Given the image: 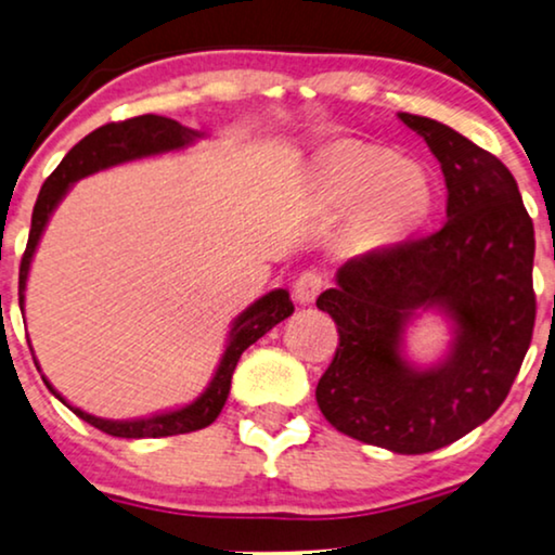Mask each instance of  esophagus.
Returning <instances> with one entry per match:
<instances>
[{
    "instance_id": "esophagus-1",
    "label": "esophagus",
    "mask_w": 555,
    "mask_h": 555,
    "mask_svg": "<svg viewBox=\"0 0 555 555\" xmlns=\"http://www.w3.org/2000/svg\"><path fill=\"white\" fill-rule=\"evenodd\" d=\"M323 285H325L323 272H318V270L300 272L298 280H295V283H293L295 300L302 302V306H306V302H313L318 298V293L323 291Z\"/></svg>"
}]
</instances>
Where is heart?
<instances>
[{"label":"heart","mask_w":555,"mask_h":555,"mask_svg":"<svg viewBox=\"0 0 555 555\" xmlns=\"http://www.w3.org/2000/svg\"><path fill=\"white\" fill-rule=\"evenodd\" d=\"M393 166V158L384 151H346L333 156L323 169L325 189L333 199H353L366 192L374 181ZM427 196L424 179L414 169L399 166L378 184L374 202V217L382 222H399L420 211Z\"/></svg>","instance_id":"1"}]
</instances>
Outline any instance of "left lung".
I'll list each match as a JSON object with an SVG mask.
<instances>
[{"label": "left lung", "instance_id": "1", "mask_svg": "<svg viewBox=\"0 0 555 555\" xmlns=\"http://www.w3.org/2000/svg\"><path fill=\"white\" fill-rule=\"evenodd\" d=\"M442 166L447 222L336 272L315 306L338 325V348L315 389L325 420L399 454L435 452L488 422L526 359L535 325L533 219L507 166L439 120L399 113ZM453 318L437 367L400 356L416 309Z\"/></svg>", "mask_w": 555, "mask_h": 555}]
</instances>
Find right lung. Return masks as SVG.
Instances as JSON below:
<instances>
[{"mask_svg": "<svg viewBox=\"0 0 555 555\" xmlns=\"http://www.w3.org/2000/svg\"><path fill=\"white\" fill-rule=\"evenodd\" d=\"M194 139H199V133L189 131L177 120L164 118V116H139L118 120V124H105L95 128L93 133H88L86 139L67 151V156L60 162L55 171L50 173L48 181H44L40 189V196H37L35 209H33V227H29V240L27 249L22 255L20 264V308H25V285H27V272L29 262H33V255L37 249V242H40L44 227H48V219L52 209L57 207L60 199L67 194L75 181L88 177V173H95L101 169H108V166L133 162V158L143 156H156L166 154V151L184 149ZM293 300L287 291L278 287L268 295H262L260 300H255L247 310H242L234 321L230 338H227V348L222 353V361L211 376V382L199 399H194L192 404L173 409V412L154 414L146 416V420H131V422H113V420H101V416H93L82 409L67 404V401L60 397V393L52 389V384L44 378L48 389L55 393V397L63 401L67 409H73L75 414L80 416L82 422L93 424L95 429L105 431L111 437H126V439H146V437H171V435H186V431H196L209 427L211 422L217 420L219 412H222L227 397H230L232 386V374L234 366H237L240 356L245 348L255 344L257 338H262L272 325L285 321L287 315L293 313Z\"/></svg>", "mask_w": 555, "mask_h": 555, "instance_id": "1", "label": "right lung"}]
</instances>
